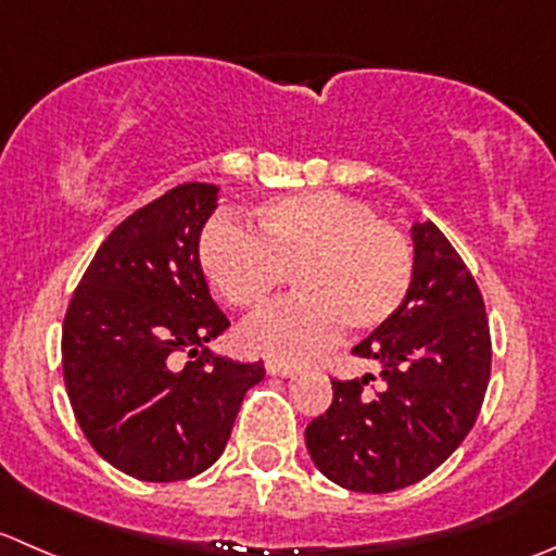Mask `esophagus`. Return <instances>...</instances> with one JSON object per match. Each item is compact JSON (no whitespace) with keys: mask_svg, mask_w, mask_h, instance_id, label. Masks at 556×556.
<instances>
[{"mask_svg":"<svg viewBox=\"0 0 556 556\" xmlns=\"http://www.w3.org/2000/svg\"><path fill=\"white\" fill-rule=\"evenodd\" d=\"M266 371H268V375L288 377V375H295V371H299V366H295V364H290V361H279V358H271V361H266Z\"/></svg>","mask_w":556,"mask_h":556,"instance_id":"obj_1","label":"esophagus"}]
</instances>
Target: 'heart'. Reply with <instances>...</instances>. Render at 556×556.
Masks as SVG:
<instances>
[{
  "label": "heart",
  "instance_id": "1",
  "mask_svg": "<svg viewBox=\"0 0 556 556\" xmlns=\"http://www.w3.org/2000/svg\"><path fill=\"white\" fill-rule=\"evenodd\" d=\"M244 228L212 219L198 239V263L219 299L257 312L290 274L301 295L241 328L250 350L309 358L337 328L369 333L386 326L413 288L415 255L396 225L342 192H299L263 203Z\"/></svg>",
  "mask_w": 556,
  "mask_h": 556
}]
</instances>
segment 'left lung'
<instances>
[{"instance_id": "1", "label": "left lung", "mask_w": 556, "mask_h": 556, "mask_svg": "<svg viewBox=\"0 0 556 556\" xmlns=\"http://www.w3.org/2000/svg\"><path fill=\"white\" fill-rule=\"evenodd\" d=\"M415 274L402 309L353 353L375 377L331 380V407L306 427V448L328 481L386 494L438 470L476 424L492 375L483 295L438 225H413Z\"/></svg>"}]
</instances>
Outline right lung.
<instances>
[{
	"label": "right lung",
	"instance_id": "right-lung-1",
	"mask_svg": "<svg viewBox=\"0 0 556 556\" xmlns=\"http://www.w3.org/2000/svg\"><path fill=\"white\" fill-rule=\"evenodd\" d=\"M217 192L187 181L129 214L94 252L64 315L62 371L75 421L108 465L138 481L208 470L244 393L266 375L263 361L206 350L230 326L198 263Z\"/></svg>",
	"mask_w": 556,
	"mask_h": 556
}]
</instances>
